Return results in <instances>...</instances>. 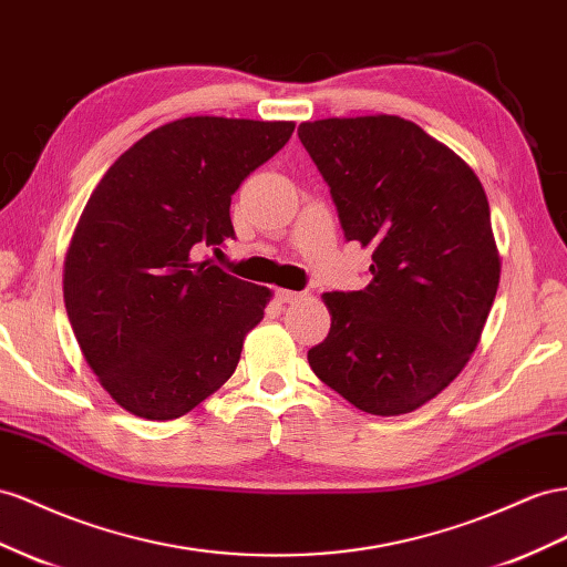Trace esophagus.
<instances>
[{
    "label": "esophagus",
    "mask_w": 567,
    "mask_h": 567,
    "mask_svg": "<svg viewBox=\"0 0 567 567\" xmlns=\"http://www.w3.org/2000/svg\"><path fill=\"white\" fill-rule=\"evenodd\" d=\"M305 298V293H298V290H288V288H277V300L279 302H296Z\"/></svg>",
    "instance_id": "esophagus-1"
}]
</instances>
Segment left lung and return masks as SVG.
Segmentation results:
<instances>
[{"instance_id":"obj_1","label":"left lung","mask_w":567,"mask_h":567,"mask_svg":"<svg viewBox=\"0 0 567 567\" xmlns=\"http://www.w3.org/2000/svg\"><path fill=\"white\" fill-rule=\"evenodd\" d=\"M298 135L346 238L372 250L370 284L321 296L331 329L310 367L358 410L405 415L482 339L501 279L486 193L465 159L401 116L305 121Z\"/></svg>"}]
</instances>
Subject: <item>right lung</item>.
<instances>
[{"label": "right lung", "mask_w": 567, "mask_h": 567, "mask_svg": "<svg viewBox=\"0 0 567 567\" xmlns=\"http://www.w3.org/2000/svg\"><path fill=\"white\" fill-rule=\"evenodd\" d=\"M293 128L176 118L128 147L90 195L64 259V302L87 367L131 415L176 420L236 372L271 290L197 255L234 238L231 195Z\"/></svg>", "instance_id": "obj_1"}]
</instances>
